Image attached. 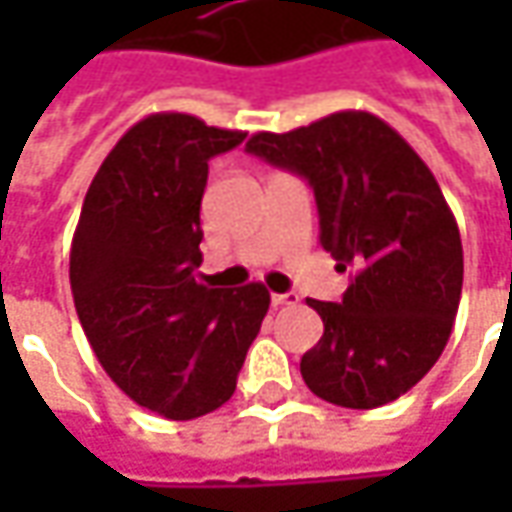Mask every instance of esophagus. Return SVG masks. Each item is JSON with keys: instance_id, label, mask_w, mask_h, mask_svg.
<instances>
[{"instance_id": "1", "label": "esophagus", "mask_w": 512, "mask_h": 512, "mask_svg": "<svg viewBox=\"0 0 512 512\" xmlns=\"http://www.w3.org/2000/svg\"><path fill=\"white\" fill-rule=\"evenodd\" d=\"M270 302H273V307H287V305H296V302H299V296H296V293H273V296H270Z\"/></svg>"}]
</instances>
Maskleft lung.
I'll return each instance as SVG.
<instances>
[{
    "label": "left lung",
    "mask_w": 512,
    "mask_h": 512,
    "mask_svg": "<svg viewBox=\"0 0 512 512\" xmlns=\"http://www.w3.org/2000/svg\"><path fill=\"white\" fill-rule=\"evenodd\" d=\"M247 153L305 176L319 242L339 270L356 267L339 305L307 302L325 333L302 356V379L339 407L396 402L439 362L462 299V236L436 176L367 110L253 133Z\"/></svg>",
    "instance_id": "left-lung-1"
}]
</instances>
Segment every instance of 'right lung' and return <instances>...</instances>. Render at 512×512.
<instances>
[{
  "mask_svg": "<svg viewBox=\"0 0 512 512\" xmlns=\"http://www.w3.org/2000/svg\"><path fill=\"white\" fill-rule=\"evenodd\" d=\"M245 139L190 113H150L88 187L70 245V290L99 364L136 404L173 422L233 396L270 293L196 279L207 162Z\"/></svg>",
  "mask_w": 512,
  "mask_h": 512,
  "instance_id": "1",
  "label": "right lung"
}]
</instances>
